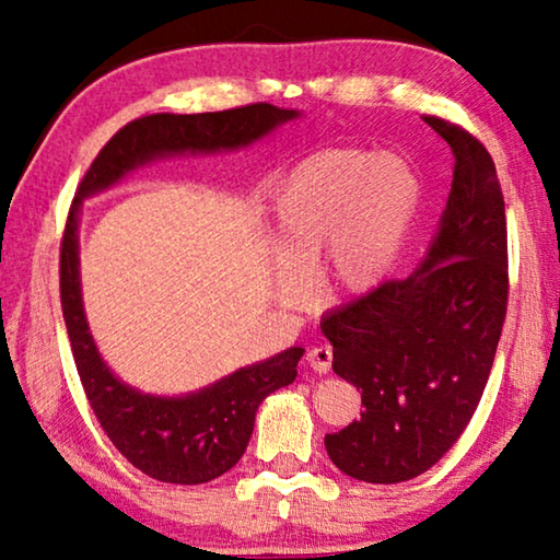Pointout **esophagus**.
<instances>
[{
    "mask_svg": "<svg viewBox=\"0 0 560 560\" xmlns=\"http://www.w3.org/2000/svg\"><path fill=\"white\" fill-rule=\"evenodd\" d=\"M306 360L316 373H328L330 363H334V350H330L328 346H314L308 350Z\"/></svg>",
    "mask_w": 560,
    "mask_h": 560,
    "instance_id": "esophagus-1",
    "label": "esophagus"
}]
</instances>
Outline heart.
I'll use <instances>...</instances> for the list:
<instances>
[{
	"label": "heart",
	"mask_w": 560,
	"mask_h": 560,
	"mask_svg": "<svg viewBox=\"0 0 560 560\" xmlns=\"http://www.w3.org/2000/svg\"><path fill=\"white\" fill-rule=\"evenodd\" d=\"M417 202L420 179L397 155L320 150L303 158L273 197L283 296H301L320 258L330 291L363 296L381 287L410 234Z\"/></svg>",
	"instance_id": "b5f03b06"
}]
</instances>
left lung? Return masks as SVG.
Listing matches in <instances>:
<instances>
[{
	"mask_svg": "<svg viewBox=\"0 0 560 560\" xmlns=\"http://www.w3.org/2000/svg\"><path fill=\"white\" fill-rule=\"evenodd\" d=\"M447 140V210L420 269L383 281L320 320L334 371L365 410L326 434L348 477L397 485L420 477L467 430L494 365L509 301L504 195L487 148L454 122L424 116Z\"/></svg>",
	"mask_w": 560,
	"mask_h": 560,
	"instance_id": "8db88e82",
	"label": "left lung"
}]
</instances>
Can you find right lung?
Instances as JSON below:
<instances>
[{"label":"right lung","instance_id":"1","mask_svg":"<svg viewBox=\"0 0 560 560\" xmlns=\"http://www.w3.org/2000/svg\"><path fill=\"white\" fill-rule=\"evenodd\" d=\"M296 116V110L271 103H249L217 113H153L130 120L101 148L66 217L59 261L61 311L83 393L122 457L165 485H205L230 471L249 444L264 397L296 381L303 348L283 350L185 397H153L122 385L103 363L83 316L75 240L81 200L153 158L249 145Z\"/></svg>","mask_w":560,"mask_h":560}]
</instances>
